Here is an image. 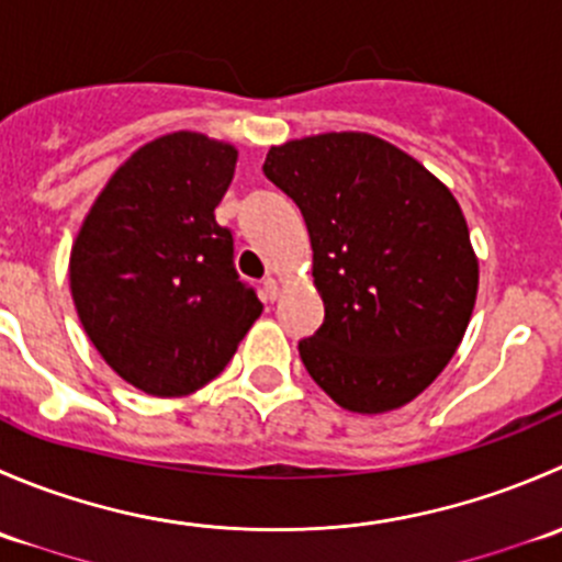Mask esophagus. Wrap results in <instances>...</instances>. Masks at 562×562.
Here are the masks:
<instances>
[{
  "label": "esophagus",
  "instance_id": "obj_1",
  "mask_svg": "<svg viewBox=\"0 0 562 562\" xmlns=\"http://www.w3.org/2000/svg\"><path fill=\"white\" fill-rule=\"evenodd\" d=\"M263 291H266V299H269V302H274V299L280 296V282H277L274 277H266Z\"/></svg>",
  "mask_w": 562,
  "mask_h": 562
}]
</instances>
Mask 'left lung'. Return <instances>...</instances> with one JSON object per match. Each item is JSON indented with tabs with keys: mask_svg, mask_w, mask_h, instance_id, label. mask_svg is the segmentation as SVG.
<instances>
[{
	"mask_svg": "<svg viewBox=\"0 0 562 562\" xmlns=\"http://www.w3.org/2000/svg\"><path fill=\"white\" fill-rule=\"evenodd\" d=\"M266 179L293 198L313 245L323 326L299 342L313 381L353 413L416 400L462 342L479 258L457 198L370 133L271 146Z\"/></svg>",
	"mask_w": 562,
	"mask_h": 562,
	"instance_id": "8db88e82",
	"label": "left lung"
}]
</instances>
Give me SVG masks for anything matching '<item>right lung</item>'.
I'll return each mask as SVG.
<instances>
[{"instance_id":"right-lung-1","label":"right lung","mask_w":562,"mask_h":562,"mask_svg":"<svg viewBox=\"0 0 562 562\" xmlns=\"http://www.w3.org/2000/svg\"><path fill=\"white\" fill-rule=\"evenodd\" d=\"M239 151L201 133L162 135L108 179L70 252L78 317L105 364L151 396L217 378L263 304L214 220Z\"/></svg>"}]
</instances>
